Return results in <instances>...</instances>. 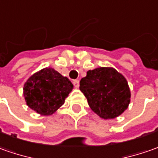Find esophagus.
<instances>
[{"label": "esophagus", "instance_id": "1", "mask_svg": "<svg viewBox=\"0 0 158 158\" xmlns=\"http://www.w3.org/2000/svg\"><path fill=\"white\" fill-rule=\"evenodd\" d=\"M73 84H74V86L76 87V88H79V81L78 80H74L73 81Z\"/></svg>", "mask_w": 158, "mask_h": 158}]
</instances>
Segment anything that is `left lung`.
I'll return each instance as SVG.
<instances>
[{
  "mask_svg": "<svg viewBox=\"0 0 158 158\" xmlns=\"http://www.w3.org/2000/svg\"><path fill=\"white\" fill-rule=\"evenodd\" d=\"M80 90L92 110L103 119L122 115L131 102V89L126 78L111 67L89 70L80 81Z\"/></svg>",
  "mask_w": 158,
  "mask_h": 158,
  "instance_id": "left-lung-1",
  "label": "left lung"
}]
</instances>
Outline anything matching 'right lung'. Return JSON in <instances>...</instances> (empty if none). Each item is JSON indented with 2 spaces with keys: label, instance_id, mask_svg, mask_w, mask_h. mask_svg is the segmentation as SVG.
Instances as JSON below:
<instances>
[{
  "label": "right lung",
  "instance_id": "right-lung-1",
  "mask_svg": "<svg viewBox=\"0 0 158 158\" xmlns=\"http://www.w3.org/2000/svg\"><path fill=\"white\" fill-rule=\"evenodd\" d=\"M72 82L52 68L33 74L24 83L27 105L42 116H50L64 103L73 89Z\"/></svg>",
  "mask_w": 158,
  "mask_h": 158
}]
</instances>
